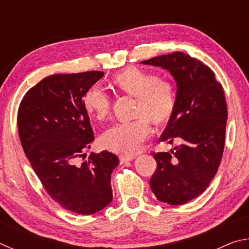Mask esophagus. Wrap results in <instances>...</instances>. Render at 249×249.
I'll list each match as a JSON object with an SVG mask.
<instances>
[{"mask_svg":"<svg viewBox=\"0 0 249 249\" xmlns=\"http://www.w3.org/2000/svg\"><path fill=\"white\" fill-rule=\"evenodd\" d=\"M135 158L134 155H121L120 156V160H121V163H125L127 161H130V160H133Z\"/></svg>","mask_w":249,"mask_h":249,"instance_id":"1","label":"esophagus"}]
</instances>
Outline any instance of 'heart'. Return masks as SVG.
<instances>
[{"label":"heart","mask_w":249,"mask_h":249,"mask_svg":"<svg viewBox=\"0 0 249 249\" xmlns=\"http://www.w3.org/2000/svg\"><path fill=\"white\" fill-rule=\"evenodd\" d=\"M121 92L136 98L135 115L138 119L113 125L101 136V144L109 150L132 155L142 149L151 134L150 121L163 124L169 121L177 105L176 87L169 79L137 67H128L113 77ZM88 114L103 121L111 112V96L99 84L90 87L83 96Z\"/></svg>","instance_id":"b5f03b06"}]
</instances>
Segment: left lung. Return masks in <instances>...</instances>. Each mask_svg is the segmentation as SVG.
<instances>
[{"instance_id": "8db88e82", "label": "left lung", "mask_w": 249, "mask_h": 249, "mask_svg": "<svg viewBox=\"0 0 249 249\" xmlns=\"http://www.w3.org/2000/svg\"><path fill=\"white\" fill-rule=\"evenodd\" d=\"M142 64L162 67L177 81L175 112L159 140L182 144L170 153H151L157 167L150 188L159 201L184 204L209 187L221 163L227 119L224 90L211 68L181 52Z\"/></svg>"}]
</instances>
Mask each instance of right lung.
<instances>
[{
	"mask_svg": "<svg viewBox=\"0 0 249 249\" xmlns=\"http://www.w3.org/2000/svg\"><path fill=\"white\" fill-rule=\"evenodd\" d=\"M103 71L53 74L19 103V140L46 192L62 208L91 215L112 201L111 175L120 163L107 150L77 163L94 140L83 96Z\"/></svg>",
	"mask_w": 249,
	"mask_h": 249,
	"instance_id": "1",
	"label": "right lung"
}]
</instances>
